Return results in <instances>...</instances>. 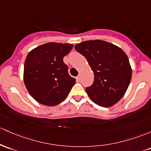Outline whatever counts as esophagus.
Here are the masks:
<instances>
[{
	"instance_id": "obj_1",
	"label": "esophagus",
	"mask_w": 151,
	"mask_h": 151,
	"mask_svg": "<svg viewBox=\"0 0 151 151\" xmlns=\"http://www.w3.org/2000/svg\"><path fill=\"white\" fill-rule=\"evenodd\" d=\"M76 78V81H81V76L78 75L77 76V77Z\"/></svg>"
}]
</instances>
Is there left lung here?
<instances>
[{"mask_svg": "<svg viewBox=\"0 0 151 151\" xmlns=\"http://www.w3.org/2000/svg\"><path fill=\"white\" fill-rule=\"evenodd\" d=\"M87 59L94 73L93 84L86 88L91 99L103 107H111L124 96L129 86L132 69L125 52L101 40H88L75 45Z\"/></svg>", "mask_w": 151, "mask_h": 151, "instance_id": "1", "label": "left lung"}]
</instances>
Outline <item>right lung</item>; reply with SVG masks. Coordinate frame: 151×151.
<instances>
[{
    "label": "right lung",
    "instance_id": "1",
    "mask_svg": "<svg viewBox=\"0 0 151 151\" xmlns=\"http://www.w3.org/2000/svg\"><path fill=\"white\" fill-rule=\"evenodd\" d=\"M73 47L72 44L48 43L28 54L23 80L29 93L38 103L45 106L59 104L76 83L63 62L64 56Z\"/></svg>",
    "mask_w": 151,
    "mask_h": 151
}]
</instances>
